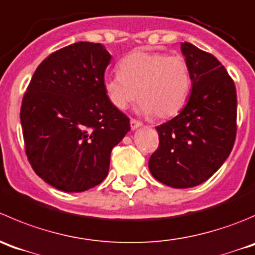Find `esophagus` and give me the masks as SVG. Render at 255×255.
Instances as JSON below:
<instances>
[{
    "label": "esophagus",
    "mask_w": 255,
    "mask_h": 255,
    "mask_svg": "<svg viewBox=\"0 0 255 255\" xmlns=\"http://www.w3.org/2000/svg\"><path fill=\"white\" fill-rule=\"evenodd\" d=\"M130 127L132 130H135V128L142 127V123L138 122V120H136V119H130Z\"/></svg>",
    "instance_id": "obj_1"
}]
</instances>
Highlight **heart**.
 Segmentation results:
<instances>
[{
  "label": "heart",
  "instance_id": "b5f03b06",
  "mask_svg": "<svg viewBox=\"0 0 255 255\" xmlns=\"http://www.w3.org/2000/svg\"><path fill=\"white\" fill-rule=\"evenodd\" d=\"M119 69L104 80L108 97L118 109H125L138 97L143 114L167 119L187 102L192 80L181 55L135 50L123 58Z\"/></svg>",
  "mask_w": 255,
  "mask_h": 255
}]
</instances>
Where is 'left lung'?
<instances>
[{
	"instance_id": "left-lung-1",
	"label": "left lung",
	"mask_w": 255,
	"mask_h": 255,
	"mask_svg": "<svg viewBox=\"0 0 255 255\" xmlns=\"http://www.w3.org/2000/svg\"><path fill=\"white\" fill-rule=\"evenodd\" d=\"M191 72L192 92L182 112L156 128L158 147L148 160L163 185H201L223 165L237 135V93L233 79L211 53L181 43Z\"/></svg>"
}]
</instances>
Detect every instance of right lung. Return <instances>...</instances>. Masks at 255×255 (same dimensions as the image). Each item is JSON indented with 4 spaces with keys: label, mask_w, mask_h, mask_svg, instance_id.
<instances>
[{
    "label": "right lung",
    "mask_w": 255,
    "mask_h": 255,
    "mask_svg": "<svg viewBox=\"0 0 255 255\" xmlns=\"http://www.w3.org/2000/svg\"><path fill=\"white\" fill-rule=\"evenodd\" d=\"M112 55L100 43L77 42L38 65L24 93L21 124L34 172L64 192H83L108 176L113 147L130 120L107 95Z\"/></svg>",
    "instance_id": "right-lung-1"
}]
</instances>
